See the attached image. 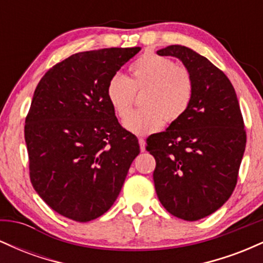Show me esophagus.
<instances>
[{
	"instance_id": "obj_1",
	"label": "esophagus",
	"mask_w": 263,
	"mask_h": 263,
	"mask_svg": "<svg viewBox=\"0 0 263 263\" xmlns=\"http://www.w3.org/2000/svg\"><path fill=\"white\" fill-rule=\"evenodd\" d=\"M138 142H140V148L142 152H143V151H146V141H144L143 138H138Z\"/></svg>"
}]
</instances>
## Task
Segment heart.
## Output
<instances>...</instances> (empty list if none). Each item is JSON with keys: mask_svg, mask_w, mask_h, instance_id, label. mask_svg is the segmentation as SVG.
<instances>
[{"mask_svg": "<svg viewBox=\"0 0 263 263\" xmlns=\"http://www.w3.org/2000/svg\"><path fill=\"white\" fill-rule=\"evenodd\" d=\"M131 78L114 74L106 86V96L115 114L127 116L136 92L144 91V106L130 114L123 127L131 134L144 136L176 122L188 111L194 96V79L185 66L157 54H144L129 66Z\"/></svg>", "mask_w": 263, "mask_h": 263, "instance_id": "1", "label": "heart"}]
</instances>
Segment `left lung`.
<instances>
[{"mask_svg": "<svg viewBox=\"0 0 263 263\" xmlns=\"http://www.w3.org/2000/svg\"><path fill=\"white\" fill-rule=\"evenodd\" d=\"M176 57L194 79V96L183 117L147 138L155 157L157 197L168 213L197 221L231 197L246 147V131L234 86L205 57L184 45L157 52Z\"/></svg>", "mask_w": 263, "mask_h": 263, "instance_id": "1", "label": "left lung"}]
</instances>
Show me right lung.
<instances>
[{
	"label": "right lung",
	"instance_id": "right-lung-1",
	"mask_svg": "<svg viewBox=\"0 0 263 263\" xmlns=\"http://www.w3.org/2000/svg\"><path fill=\"white\" fill-rule=\"evenodd\" d=\"M140 50L73 54L35 87L25 126L29 177L39 197L65 218L86 222L106 213L140 153L106 96L110 78Z\"/></svg>",
	"mask_w": 263,
	"mask_h": 263
}]
</instances>
